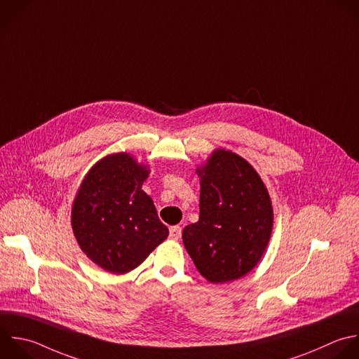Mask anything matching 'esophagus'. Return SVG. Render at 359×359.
<instances>
[{
	"label": "esophagus",
	"mask_w": 359,
	"mask_h": 359,
	"mask_svg": "<svg viewBox=\"0 0 359 359\" xmlns=\"http://www.w3.org/2000/svg\"><path fill=\"white\" fill-rule=\"evenodd\" d=\"M181 227L180 226H172L170 227V238L171 240H178L181 237Z\"/></svg>",
	"instance_id": "obj_1"
}]
</instances>
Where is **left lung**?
<instances>
[{
  "label": "left lung",
  "instance_id": "left-lung-1",
  "mask_svg": "<svg viewBox=\"0 0 359 359\" xmlns=\"http://www.w3.org/2000/svg\"><path fill=\"white\" fill-rule=\"evenodd\" d=\"M196 172L199 220L184 229V245L209 282L238 279L259 262L269 243V194L252 165L224 149L215 150Z\"/></svg>",
  "mask_w": 359,
  "mask_h": 359
}]
</instances>
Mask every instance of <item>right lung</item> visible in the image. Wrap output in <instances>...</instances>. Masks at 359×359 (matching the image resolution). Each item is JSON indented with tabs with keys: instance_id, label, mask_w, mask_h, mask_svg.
I'll return each instance as SVG.
<instances>
[{
	"instance_id": "right-lung-1",
	"label": "right lung",
	"mask_w": 359,
	"mask_h": 359,
	"mask_svg": "<svg viewBox=\"0 0 359 359\" xmlns=\"http://www.w3.org/2000/svg\"><path fill=\"white\" fill-rule=\"evenodd\" d=\"M149 172L128 153L109 154L88 171L74 198L77 243L108 272L135 269L168 236L153 199L142 189Z\"/></svg>"
}]
</instances>
